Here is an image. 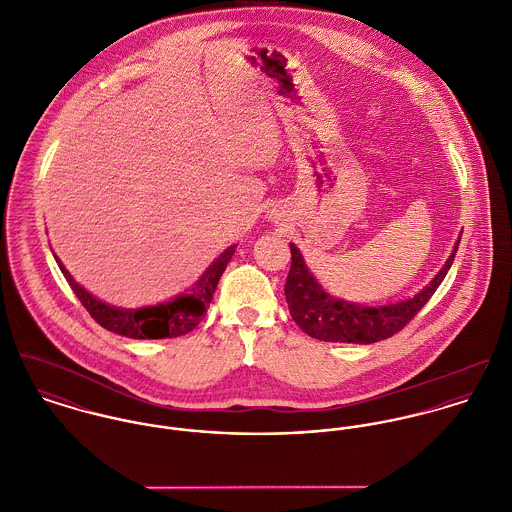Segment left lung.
I'll list each match as a JSON object with an SVG mask.
<instances>
[{"instance_id": "left-lung-1", "label": "left lung", "mask_w": 512, "mask_h": 512, "mask_svg": "<svg viewBox=\"0 0 512 512\" xmlns=\"http://www.w3.org/2000/svg\"><path fill=\"white\" fill-rule=\"evenodd\" d=\"M459 238L434 280L410 299L390 305H363L333 297L323 290L313 272L307 268L299 248L290 244L292 268L286 280V301L292 319L309 337L325 343L370 345L396 335L428 303L447 276Z\"/></svg>"}]
</instances>
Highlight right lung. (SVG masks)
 <instances>
[{"instance_id":"1","label":"right lung","mask_w":512,"mask_h":512,"mask_svg":"<svg viewBox=\"0 0 512 512\" xmlns=\"http://www.w3.org/2000/svg\"><path fill=\"white\" fill-rule=\"evenodd\" d=\"M236 252V244L228 246L219 258L203 272V276L193 284L191 292L181 293L173 297L171 301L147 305L138 309H126L110 305L96 295L84 290L78 282H74L71 272L65 268V264L59 260L57 254L55 260L67 278L69 286L73 288L80 303L86 307V311L92 315V319L102 325L104 329L130 337V339H171L181 337L193 331L199 321L205 317L209 303L213 301L215 290L219 286L220 276L226 270V264L232 260Z\"/></svg>"}]
</instances>
